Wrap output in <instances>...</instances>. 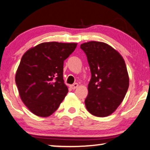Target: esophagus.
I'll list each match as a JSON object with an SVG mask.
<instances>
[{"mask_svg": "<svg viewBox=\"0 0 150 150\" xmlns=\"http://www.w3.org/2000/svg\"><path fill=\"white\" fill-rule=\"evenodd\" d=\"M78 87H79V84L76 83H74V84L71 85V86H70V88H71V89H73V90L76 89V88H77Z\"/></svg>", "mask_w": 150, "mask_h": 150, "instance_id": "obj_1", "label": "esophagus"}]
</instances>
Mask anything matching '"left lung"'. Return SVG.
<instances>
[{"mask_svg": "<svg viewBox=\"0 0 150 150\" xmlns=\"http://www.w3.org/2000/svg\"><path fill=\"white\" fill-rule=\"evenodd\" d=\"M81 48L87 55L92 74L86 107L96 117H107L122 102L129 88L125 60L117 50L104 42H86Z\"/></svg>", "mask_w": 150, "mask_h": 150, "instance_id": "left-lung-1", "label": "left lung"}]
</instances>
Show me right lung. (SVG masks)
Segmentation results:
<instances>
[{
    "instance_id": "1",
    "label": "right lung",
    "mask_w": 150,
    "mask_h": 150,
    "mask_svg": "<svg viewBox=\"0 0 150 150\" xmlns=\"http://www.w3.org/2000/svg\"><path fill=\"white\" fill-rule=\"evenodd\" d=\"M77 43L43 42L22 56L15 75L21 99L39 117H47L58 109L68 92L63 80V64Z\"/></svg>"
}]
</instances>
